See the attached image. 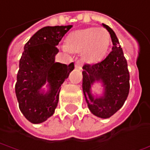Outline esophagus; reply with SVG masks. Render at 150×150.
Masks as SVG:
<instances>
[{
	"mask_svg": "<svg viewBox=\"0 0 150 150\" xmlns=\"http://www.w3.org/2000/svg\"><path fill=\"white\" fill-rule=\"evenodd\" d=\"M75 67H76V68H78V69H82V60L78 59L77 62H76V63H75Z\"/></svg>",
	"mask_w": 150,
	"mask_h": 150,
	"instance_id": "obj_1",
	"label": "esophagus"
}]
</instances>
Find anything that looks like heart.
Here are the masks:
<instances>
[{"instance_id":"1","label":"heart","mask_w":150,"mask_h":150,"mask_svg":"<svg viewBox=\"0 0 150 150\" xmlns=\"http://www.w3.org/2000/svg\"><path fill=\"white\" fill-rule=\"evenodd\" d=\"M110 44V33L105 29L88 27L69 34L62 49L66 52H82L85 60L95 63L104 58Z\"/></svg>"}]
</instances>
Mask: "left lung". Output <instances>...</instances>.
Listing matches in <instances>:
<instances>
[{"mask_svg":"<svg viewBox=\"0 0 150 150\" xmlns=\"http://www.w3.org/2000/svg\"><path fill=\"white\" fill-rule=\"evenodd\" d=\"M103 26L110 33L113 44L112 50L101 62L84 64L82 89L91 113L105 119L119 110L127 99L129 91V73L127 61L115 32L108 25L103 24ZM96 81H101L105 89L104 96L100 98H94L90 91L91 85Z\"/></svg>","mask_w":150,"mask_h":150,"instance_id":"8db88e82","label":"left lung"}]
</instances>
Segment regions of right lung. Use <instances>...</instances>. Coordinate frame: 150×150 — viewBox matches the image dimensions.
I'll list each match as a JSON object with an SVG mask.
<instances>
[{
	"instance_id": "obj_1",
	"label": "right lung",
	"mask_w": 150,
	"mask_h": 150,
	"mask_svg": "<svg viewBox=\"0 0 150 150\" xmlns=\"http://www.w3.org/2000/svg\"><path fill=\"white\" fill-rule=\"evenodd\" d=\"M73 26H47L31 37L24 48L17 73L16 95L19 107L33 124L42 123L53 115L59 102L61 85L74 69V64L55 63L56 47ZM47 81L50 91H41Z\"/></svg>"
}]
</instances>
